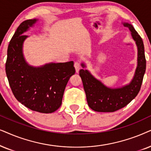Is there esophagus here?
I'll list each match as a JSON object with an SVG mask.
<instances>
[{"label": "esophagus", "mask_w": 151, "mask_h": 151, "mask_svg": "<svg viewBox=\"0 0 151 151\" xmlns=\"http://www.w3.org/2000/svg\"><path fill=\"white\" fill-rule=\"evenodd\" d=\"M74 68H75L76 72H79V70H80V68H81V64H80V62L76 61L75 63H74Z\"/></svg>", "instance_id": "1"}]
</instances>
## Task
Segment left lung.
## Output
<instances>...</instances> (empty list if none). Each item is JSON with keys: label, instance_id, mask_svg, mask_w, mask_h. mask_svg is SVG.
I'll return each instance as SVG.
<instances>
[{"label": "left lung", "instance_id": "1", "mask_svg": "<svg viewBox=\"0 0 151 151\" xmlns=\"http://www.w3.org/2000/svg\"><path fill=\"white\" fill-rule=\"evenodd\" d=\"M124 25L130 30L132 39L135 41L138 49L137 67L133 79L129 85L112 89L96 79L88 70L81 69L79 71L88 104L94 111L109 112L121 109L137 95L141 88L146 66L144 43L132 25L124 23ZM81 65L85 67L84 64Z\"/></svg>", "mask_w": 151, "mask_h": 151}]
</instances>
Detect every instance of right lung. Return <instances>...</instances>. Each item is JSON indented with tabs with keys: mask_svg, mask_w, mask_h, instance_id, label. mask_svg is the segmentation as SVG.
Segmentation results:
<instances>
[{
	"mask_svg": "<svg viewBox=\"0 0 151 151\" xmlns=\"http://www.w3.org/2000/svg\"><path fill=\"white\" fill-rule=\"evenodd\" d=\"M37 20H26L20 24L7 48L5 72L14 95L29 109L51 113L61 105L65 86L75 73L74 62L50 63L41 68L27 65L22 47L27 37L23 35Z\"/></svg>",
	"mask_w": 151,
	"mask_h": 151,
	"instance_id": "obj_1",
	"label": "right lung"
}]
</instances>
